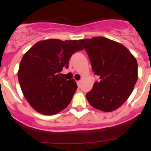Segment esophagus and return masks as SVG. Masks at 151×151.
Here are the masks:
<instances>
[{
  "mask_svg": "<svg viewBox=\"0 0 151 151\" xmlns=\"http://www.w3.org/2000/svg\"><path fill=\"white\" fill-rule=\"evenodd\" d=\"M76 82H77V85H78V87H80V85H81V81L79 80V81H77Z\"/></svg>",
  "mask_w": 151,
  "mask_h": 151,
  "instance_id": "34e87169",
  "label": "esophagus"
}]
</instances>
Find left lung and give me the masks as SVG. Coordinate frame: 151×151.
<instances>
[{
	"label": "left lung",
	"mask_w": 151,
	"mask_h": 151,
	"mask_svg": "<svg viewBox=\"0 0 151 151\" xmlns=\"http://www.w3.org/2000/svg\"><path fill=\"white\" fill-rule=\"evenodd\" d=\"M100 80L86 94L93 107L104 112L116 110L132 94L138 79V63L125 46L109 38L79 40Z\"/></svg>",
	"instance_id": "left-lung-1"
}]
</instances>
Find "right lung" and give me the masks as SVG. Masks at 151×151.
Returning <instances> with one entry per match:
<instances>
[{
    "label": "right lung",
    "instance_id": "1",
    "mask_svg": "<svg viewBox=\"0 0 151 151\" xmlns=\"http://www.w3.org/2000/svg\"><path fill=\"white\" fill-rule=\"evenodd\" d=\"M78 41L48 39L35 44L22 57L18 71L21 89L29 104L44 115H54L71 102L77 89L74 79L60 77L76 51Z\"/></svg>",
    "mask_w": 151,
    "mask_h": 151
}]
</instances>
